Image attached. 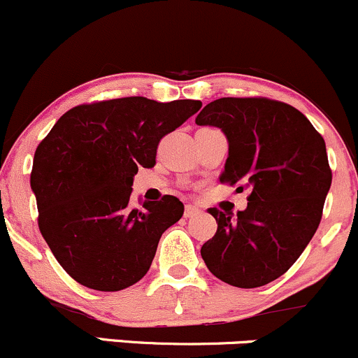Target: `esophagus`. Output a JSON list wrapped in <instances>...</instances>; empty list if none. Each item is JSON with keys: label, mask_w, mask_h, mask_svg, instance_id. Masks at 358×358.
<instances>
[{"label": "esophagus", "mask_w": 358, "mask_h": 358, "mask_svg": "<svg viewBox=\"0 0 358 358\" xmlns=\"http://www.w3.org/2000/svg\"><path fill=\"white\" fill-rule=\"evenodd\" d=\"M199 215V208L194 204H186V210H184V218H192V216Z\"/></svg>", "instance_id": "1"}]
</instances>
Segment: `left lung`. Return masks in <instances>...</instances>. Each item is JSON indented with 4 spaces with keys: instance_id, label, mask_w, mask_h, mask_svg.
I'll return each mask as SVG.
<instances>
[{
    "instance_id": "8db88e82",
    "label": "left lung",
    "mask_w": 358,
    "mask_h": 358,
    "mask_svg": "<svg viewBox=\"0 0 358 358\" xmlns=\"http://www.w3.org/2000/svg\"><path fill=\"white\" fill-rule=\"evenodd\" d=\"M196 123L228 138L220 182L250 189L236 216L210 208L218 230L201 257L230 286H266L286 274L320 227L331 186L323 136L294 106L268 98L215 99Z\"/></svg>"
}]
</instances>
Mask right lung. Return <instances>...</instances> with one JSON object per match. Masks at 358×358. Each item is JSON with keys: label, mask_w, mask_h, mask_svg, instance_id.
<instances>
[{"label": "right lung", "mask_w": 358, "mask_h": 358, "mask_svg": "<svg viewBox=\"0 0 358 358\" xmlns=\"http://www.w3.org/2000/svg\"><path fill=\"white\" fill-rule=\"evenodd\" d=\"M201 108V101L159 103L143 96L74 106L35 150L30 186L38 228L72 279L96 291L138 282L162 233L179 222L176 196L130 206L134 176L154 167L159 142Z\"/></svg>", "instance_id": "1"}]
</instances>
